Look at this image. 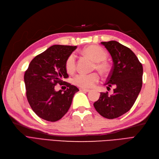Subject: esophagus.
<instances>
[{
  "label": "esophagus",
  "instance_id": "34e87169",
  "mask_svg": "<svg viewBox=\"0 0 159 159\" xmlns=\"http://www.w3.org/2000/svg\"><path fill=\"white\" fill-rule=\"evenodd\" d=\"M80 91H81V92H90L89 89H85V88H80Z\"/></svg>",
  "mask_w": 159,
  "mask_h": 159
}]
</instances>
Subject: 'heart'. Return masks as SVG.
Listing matches in <instances>:
<instances>
[{
	"instance_id": "b5f03b06",
	"label": "heart",
	"mask_w": 159,
	"mask_h": 159,
	"mask_svg": "<svg viewBox=\"0 0 159 159\" xmlns=\"http://www.w3.org/2000/svg\"><path fill=\"white\" fill-rule=\"evenodd\" d=\"M83 55L95 61L93 66L94 69H97L103 75H107L109 72V64L106 61L108 53L104 49L98 46H89L81 50ZM66 71L70 74H72L76 70V57L74 54H71L66 60L65 63ZM100 76L98 74L93 72L90 74H79L74 78V83L82 88H90L99 81Z\"/></svg>"
}]
</instances>
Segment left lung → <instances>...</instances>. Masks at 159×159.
<instances>
[{"mask_svg": "<svg viewBox=\"0 0 159 159\" xmlns=\"http://www.w3.org/2000/svg\"><path fill=\"white\" fill-rule=\"evenodd\" d=\"M112 57L113 66L104 85L113 93L101 92L93 103L102 117L115 119L129 111L137 98L142 87L143 66L132 50L116 41L101 42Z\"/></svg>", "mask_w": 159, "mask_h": 159, "instance_id": "8db88e82", "label": "left lung"}]
</instances>
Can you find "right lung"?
Wrapping results in <instances>:
<instances>
[{
	"instance_id": "right-lung-1",
	"label": "right lung",
	"mask_w": 159,
	"mask_h": 159,
	"mask_svg": "<svg viewBox=\"0 0 159 159\" xmlns=\"http://www.w3.org/2000/svg\"><path fill=\"white\" fill-rule=\"evenodd\" d=\"M76 46L54 45L37 55L25 71L26 95L35 114L48 121H57L64 116L72 104L74 93L79 89L63 81L69 77L66 69V60ZM57 84L65 85L63 93L56 92Z\"/></svg>"
}]
</instances>
